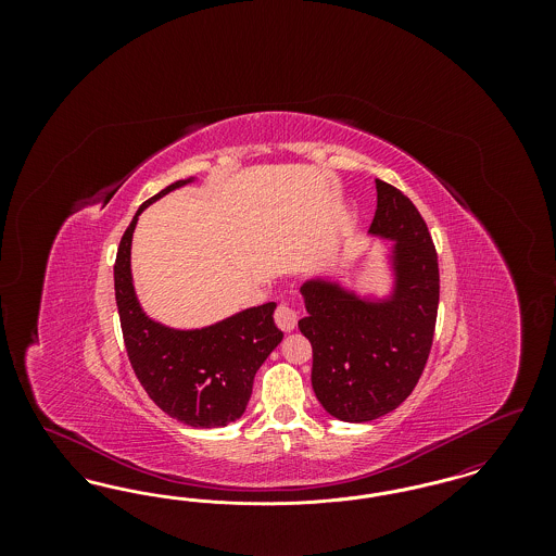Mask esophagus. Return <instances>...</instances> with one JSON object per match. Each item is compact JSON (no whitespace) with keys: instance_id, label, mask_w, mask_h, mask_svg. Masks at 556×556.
I'll list each match as a JSON object with an SVG mask.
<instances>
[{"instance_id":"esophagus-1","label":"esophagus","mask_w":556,"mask_h":556,"mask_svg":"<svg viewBox=\"0 0 556 556\" xmlns=\"http://www.w3.org/2000/svg\"><path fill=\"white\" fill-rule=\"evenodd\" d=\"M275 323L281 331H293L298 327V313L291 308L290 304L281 302L275 311Z\"/></svg>"}]
</instances>
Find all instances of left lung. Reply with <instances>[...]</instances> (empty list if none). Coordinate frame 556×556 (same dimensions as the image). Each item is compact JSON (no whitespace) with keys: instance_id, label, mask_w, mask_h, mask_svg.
Returning <instances> with one entry per match:
<instances>
[{"instance_id":"8db88e82","label":"left lung","mask_w":556,"mask_h":556,"mask_svg":"<svg viewBox=\"0 0 556 556\" xmlns=\"http://www.w3.org/2000/svg\"><path fill=\"white\" fill-rule=\"evenodd\" d=\"M375 187L369 233L396 241L392 293L369 300L320 277L300 288L308 317L298 327L313 345V390L331 417L348 424L379 419L410 396L440 302L438 254L424 216L396 187L381 179Z\"/></svg>"}]
</instances>
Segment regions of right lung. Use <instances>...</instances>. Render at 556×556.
Listing matches in <instances>:
<instances>
[{
	"mask_svg": "<svg viewBox=\"0 0 556 556\" xmlns=\"http://www.w3.org/2000/svg\"><path fill=\"white\" fill-rule=\"evenodd\" d=\"M193 177L175 181L143 202L121 239L114 291L123 340L132 370L160 408L189 427H225L238 421L252 396L254 375L283 340L275 302L245 308L202 329H173L148 317L135 295L131 241L137 216L152 202Z\"/></svg>",
	"mask_w": 556,
	"mask_h": 556,
	"instance_id": "1",
	"label": "right lung"
}]
</instances>
